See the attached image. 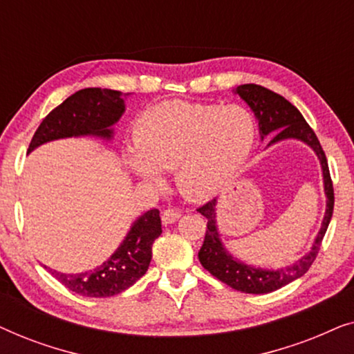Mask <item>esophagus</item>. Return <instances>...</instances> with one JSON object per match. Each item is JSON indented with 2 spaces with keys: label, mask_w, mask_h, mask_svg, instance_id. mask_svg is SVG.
<instances>
[{
  "label": "esophagus",
  "mask_w": 354,
  "mask_h": 354,
  "mask_svg": "<svg viewBox=\"0 0 354 354\" xmlns=\"http://www.w3.org/2000/svg\"><path fill=\"white\" fill-rule=\"evenodd\" d=\"M180 216L182 214H180V211H178V209H174V207H167L166 211H162V216H161L162 224H166V225L174 224V222L178 221V217H180Z\"/></svg>",
  "instance_id": "34e87169"
}]
</instances>
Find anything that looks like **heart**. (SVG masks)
<instances>
[{
	"label": "heart",
	"mask_w": 354,
	"mask_h": 354,
	"mask_svg": "<svg viewBox=\"0 0 354 354\" xmlns=\"http://www.w3.org/2000/svg\"><path fill=\"white\" fill-rule=\"evenodd\" d=\"M254 138V119L243 106L167 101L135 119L133 151L125 154V164L149 185L162 183L159 171L174 169L183 196L206 200L234 180Z\"/></svg>",
	"instance_id": "heart-1"
}]
</instances>
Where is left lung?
Masks as SVG:
<instances>
[{
    "label": "left lung",
    "instance_id": "1",
    "mask_svg": "<svg viewBox=\"0 0 354 354\" xmlns=\"http://www.w3.org/2000/svg\"><path fill=\"white\" fill-rule=\"evenodd\" d=\"M232 93L239 95L250 106L251 113L254 114V119L258 120L261 142L268 135H270L268 148L275 143L285 142V140H297V142L308 145L313 149L319 159L322 171L326 212H324L321 229H319L316 239L313 241L311 250L304 256H301L298 261H295L293 264L285 266V268H258V266L245 263V261H241L232 254L225 248L224 241L221 239L219 227H217V200L206 203L205 206L196 209L207 219L205 241H203L200 253H198V259H200L203 268L209 270L221 282L239 290V292L253 295L270 293L285 287V285L292 283L293 280L301 277L311 268L332 219L333 187L330 174H328L326 153H324L316 133L313 132V129L304 120L303 114L290 101L285 100L283 96L274 93V91L264 88V86L254 84H245L236 86V88L232 90Z\"/></svg>",
    "mask_w": 354,
    "mask_h": 354
}]
</instances>
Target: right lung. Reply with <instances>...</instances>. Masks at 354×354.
Instances as JSON below:
<instances>
[{
  "label": "right lung",
  "mask_w": 354,
  "mask_h": 354,
  "mask_svg": "<svg viewBox=\"0 0 354 354\" xmlns=\"http://www.w3.org/2000/svg\"><path fill=\"white\" fill-rule=\"evenodd\" d=\"M125 113L122 91L85 88L51 111L33 135L28 153L41 145L62 138L95 137L104 142L114 138V124ZM162 234L158 209H149L132 222L124 240L103 264L79 274L57 272L53 277L82 297L108 298L122 293L147 274L151 263V246ZM46 268V266H45Z\"/></svg>",
  "instance_id": "right-lung-1"
}]
</instances>
